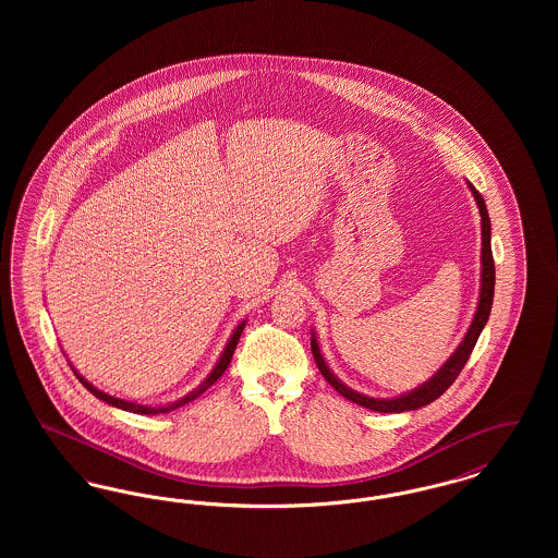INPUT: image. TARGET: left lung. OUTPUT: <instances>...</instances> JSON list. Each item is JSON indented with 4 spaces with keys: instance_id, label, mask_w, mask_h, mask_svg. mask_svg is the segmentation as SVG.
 <instances>
[{
    "instance_id": "obj_1",
    "label": "left lung",
    "mask_w": 558,
    "mask_h": 558,
    "mask_svg": "<svg viewBox=\"0 0 558 558\" xmlns=\"http://www.w3.org/2000/svg\"><path fill=\"white\" fill-rule=\"evenodd\" d=\"M466 186L471 190L475 203H477L478 215H481V289H478V303L477 312L473 316V322L464 335V339L460 341V345L453 349L450 357L446 360V364L435 372L426 383L418 385L416 389L398 396V398L378 399L364 396L353 391L351 387H347L345 383L328 368L322 351H319L318 339L316 332L312 330V353L316 360V366L319 372L324 374V378L330 383V387H335L343 398L364 405L372 412H410V410H418L423 405H428L430 401L444 396L448 391L451 383L458 378L460 371L464 368V364L469 362L473 349L477 345L478 335L485 328L487 319H489V312H492V303H494V284H496V267H494V257H492V223H489V215H487V207L483 196L478 194L477 187L473 186L471 182H466Z\"/></svg>"
}]
</instances>
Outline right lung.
<instances>
[{
    "instance_id": "add662e5",
    "label": "right lung",
    "mask_w": 558,
    "mask_h": 558,
    "mask_svg": "<svg viewBox=\"0 0 558 558\" xmlns=\"http://www.w3.org/2000/svg\"><path fill=\"white\" fill-rule=\"evenodd\" d=\"M244 324H246V319H242L239 326L232 330V335H230V339H228V343L223 347V351H221V355H219V360H217V364L213 366V371L207 374V378L196 387V389H192L190 393H186L184 398L175 399V401H171V403H165V405H144V403H135V401H128V399L114 398V396H108L105 391H100V389H96L89 380H85L83 376H81L80 372L73 368V364H71V368L75 372V376L80 378L81 385L92 393V396H96L98 399H102V401H107L108 405H112V408H119V410H125V412H133V414H167V412H171V410H175V408H182V405H186L190 403L192 399L198 398V396H203L209 387H211L213 383L226 372V368L230 366V362H232V355H234V349L239 345L240 335H242V330H244Z\"/></svg>"
}]
</instances>
